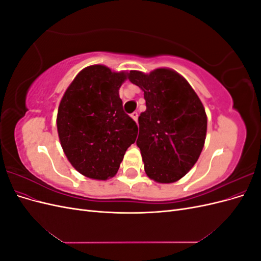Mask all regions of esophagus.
<instances>
[{
  "label": "esophagus",
  "instance_id": "34e87169",
  "mask_svg": "<svg viewBox=\"0 0 261 261\" xmlns=\"http://www.w3.org/2000/svg\"><path fill=\"white\" fill-rule=\"evenodd\" d=\"M130 116H132V118H133L134 121L137 122V120H138V112H133V113L130 114Z\"/></svg>",
  "mask_w": 261,
  "mask_h": 261
}]
</instances>
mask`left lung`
Instances as JSON below:
<instances>
[{"instance_id":"left-lung-1","label":"left lung","mask_w":261,"mask_h":261,"mask_svg":"<svg viewBox=\"0 0 261 261\" xmlns=\"http://www.w3.org/2000/svg\"><path fill=\"white\" fill-rule=\"evenodd\" d=\"M140 87L146 111L138 117L136 141L147 175L159 183L183 177L198 160L207 133V115L194 89L174 70L158 68L127 74Z\"/></svg>"}]
</instances>
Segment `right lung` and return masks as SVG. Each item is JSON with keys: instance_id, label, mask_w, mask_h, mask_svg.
<instances>
[{"instance_id": "obj_1", "label": "right lung", "mask_w": 261, "mask_h": 261, "mask_svg": "<svg viewBox=\"0 0 261 261\" xmlns=\"http://www.w3.org/2000/svg\"><path fill=\"white\" fill-rule=\"evenodd\" d=\"M124 73L92 65L78 74L63 96L58 132L68 161L83 175L107 179L116 174L135 143L136 122L123 110L118 89Z\"/></svg>"}]
</instances>
